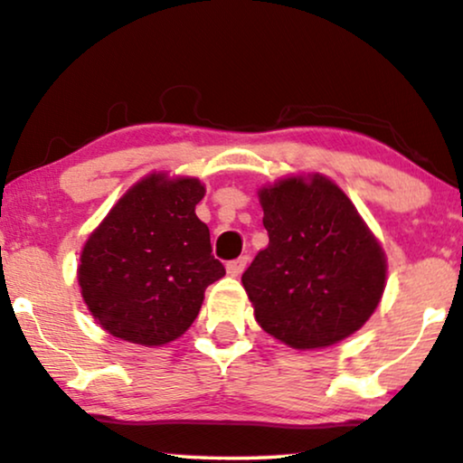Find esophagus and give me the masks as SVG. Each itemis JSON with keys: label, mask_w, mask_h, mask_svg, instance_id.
<instances>
[{"label": "esophagus", "mask_w": 463, "mask_h": 463, "mask_svg": "<svg viewBox=\"0 0 463 463\" xmlns=\"http://www.w3.org/2000/svg\"><path fill=\"white\" fill-rule=\"evenodd\" d=\"M247 262H250V258H247V256H241V258H237V260H231V262L226 264V270H229V275L239 277L241 272L245 270Z\"/></svg>", "instance_id": "esophagus-1"}]
</instances>
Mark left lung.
I'll return each mask as SVG.
<instances>
[{
	"label": "left lung",
	"mask_w": 463,
	"mask_h": 463,
	"mask_svg": "<svg viewBox=\"0 0 463 463\" xmlns=\"http://www.w3.org/2000/svg\"><path fill=\"white\" fill-rule=\"evenodd\" d=\"M269 247L241 281L256 321L298 350L331 346L373 315L386 283L382 247L353 201L323 175L260 191Z\"/></svg>",
	"instance_id": "left-lung-1"
}]
</instances>
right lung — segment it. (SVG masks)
I'll return each mask as SVG.
<instances>
[{
	"label": "right lung",
	"mask_w": 463,
	"mask_h": 463,
	"mask_svg": "<svg viewBox=\"0 0 463 463\" xmlns=\"http://www.w3.org/2000/svg\"><path fill=\"white\" fill-rule=\"evenodd\" d=\"M199 180L153 174L123 194L81 253L90 312L119 340L161 346L197 318L207 285L226 275L194 213Z\"/></svg>",
	"instance_id": "1"
}]
</instances>
